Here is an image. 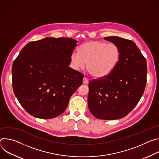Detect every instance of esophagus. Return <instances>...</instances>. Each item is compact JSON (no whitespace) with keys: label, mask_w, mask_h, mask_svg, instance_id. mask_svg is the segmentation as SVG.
I'll return each mask as SVG.
<instances>
[{"label":"esophagus","mask_w":159,"mask_h":159,"mask_svg":"<svg viewBox=\"0 0 159 159\" xmlns=\"http://www.w3.org/2000/svg\"><path fill=\"white\" fill-rule=\"evenodd\" d=\"M88 83H89L88 79H87V78L84 77V78L83 79V84H87Z\"/></svg>","instance_id":"obj_1"}]
</instances>
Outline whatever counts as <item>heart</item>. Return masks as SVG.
<instances>
[{
	"instance_id": "b5f03b06",
	"label": "heart",
	"mask_w": 159,
	"mask_h": 159,
	"mask_svg": "<svg viewBox=\"0 0 159 159\" xmlns=\"http://www.w3.org/2000/svg\"><path fill=\"white\" fill-rule=\"evenodd\" d=\"M121 57L120 49L114 43L101 41H89L82 44L79 53L70 55V64L74 69H86L95 79H104L110 75L117 66Z\"/></svg>"
}]
</instances>
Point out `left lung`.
<instances>
[{
  "label": "left lung",
  "instance_id": "8db88e82",
  "mask_svg": "<svg viewBox=\"0 0 159 159\" xmlns=\"http://www.w3.org/2000/svg\"><path fill=\"white\" fill-rule=\"evenodd\" d=\"M104 39L118 45L121 57L110 75L89 82L88 107L98 119L118 120L128 115L140 100L147 83V65L133 41L118 36Z\"/></svg>",
  "mask_w": 159,
  "mask_h": 159
}]
</instances>
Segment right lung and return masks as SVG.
Returning a JSON list of instances; mask_svg holds the SVG:
<instances>
[{
	"instance_id": "add662e5",
	"label": "right lung",
	"mask_w": 159,
	"mask_h": 159,
	"mask_svg": "<svg viewBox=\"0 0 159 159\" xmlns=\"http://www.w3.org/2000/svg\"><path fill=\"white\" fill-rule=\"evenodd\" d=\"M77 41L69 38H46L31 41L14 60L12 87L30 115L52 119L65 111L84 75L69 67Z\"/></svg>"
}]
</instances>
